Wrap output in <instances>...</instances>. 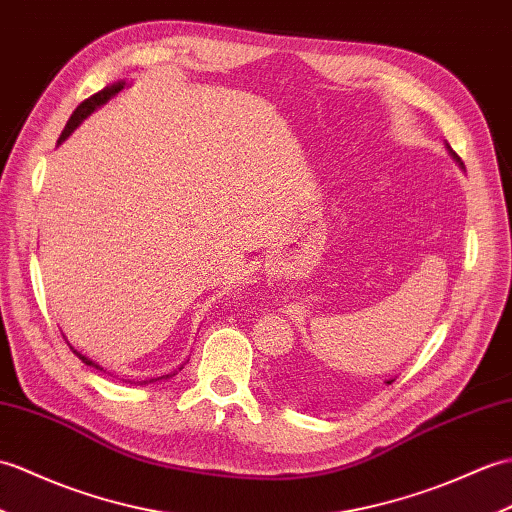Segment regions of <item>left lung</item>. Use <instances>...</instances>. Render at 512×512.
Returning <instances> with one entry per match:
<instances>
[{
  "label": "left lung",
  "mask_w": 512,
  "mask_h": 512,
  "mask_svg": "<svg viewBox=\"0 0 512 512\" xmlns=\"http://www.w3.org/2000/svg\"><path fill=\"white\" fill-rule=\"evenodd\" d=\"M447 150H449V154H451V157H454V159H456V161H458V163H460V157H458V154H456V152H454V150H451V148H449V146H447ZM460 165H462V163H460ZM392 382H395V379H390V382H386V384H392Z\"/></svg>",
  "instance_id": "left-lung-1"
}]
</instances>
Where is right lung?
Wrapping results in <instances>:
<instances>
[{
	"mask_svg": "<svg viewBox=\"0 0 512 512\" xmlns=\"http://www.w3.org/2000/svg\"><path fill=\"white\" fill-rule=\"evenodd\" d=\"M126 87V82L124 80H120V82H113V85H109V87H104L102 91H98V93H93L91 98H87L85 102H80L78 104V109L71 113V117H69V122H67V126L63 128V133H61V137H58V144H63V141L74 133V130L78 128V124L82 122V120H87V117L93 113V111H98L102 104H106L109 102L111 98H115L117 93H120L122 89ZM69 344V342H67ZM69 349L74 351L78 358L85 362L87 366H93V368H98V371H104V368L98 364V362H93L91 358H87V355H82L80 351H76L74 347H71L69 344ZM183 368V366H181ZM176 373H168V375H161V377H148V379H141V382H128V384H135V386H148V384H157V382H163V379H170V377H174Z\"/></svg>",
	"mask_w": 512,
	"mask_h": 512,
	"instance_id": "right-lung-1",
	"label": "right lung"
}]
</instances>
